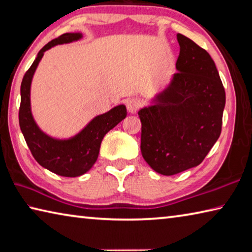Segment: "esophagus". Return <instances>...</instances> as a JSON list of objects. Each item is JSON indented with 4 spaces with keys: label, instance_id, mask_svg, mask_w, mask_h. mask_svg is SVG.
<instances>
[{
    "label": "esophagus",
    "instance_id": "obj_1",
    "mask_svg": "<svg viewBox=\"0 0 252 252\" xmlns=\"http://www.w3.org/2000/svg\"><path fill=\"white\" fill-rule=\"evenodd\" d=\"M140 105H142V104H140L139 99H137V98H130V99L127 100L126 107H127V109H128V112L130 114H135L139 109Z\"/></svg>",
    "mask_w": 252,
    "mask_h": 252
}]
</instances>
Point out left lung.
Wrapping results in <instances>:
<instances>
[{"mask_svg":"<svg viewBox=\"0 0 252 252\" xmlns=\"http://www.w3.org/2000/svg\"><path fill=\"white\" fill-rule=\"evenodd\" d=\"M177 73L153 105L138 112L140 151L158 174L171 176L205 159L221 133L226 93L208 52L177 34Z\"/></svg>","mask_w":252,"mask_h":252,"instance_id":"8db88e82","label":"left lung"}]
</instances>
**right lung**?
<instances>
[{"label":"right lung","instance_id":"1","mask_svg":"<svg viewBox=\"0 0 252 252\" xmlns=\"http://www.w3.org/2000/svg\"><path fill=\"white\" fill-rule=\"evenodd\" d=\"M79 38H82L81 33H65L47 43L38 52L21 84L19 122L25 142L39 165L64 177H77L87 173L97 160L104 136L127 115L125 106L118 105L107 113L93 118L77 135L68 139L53 138L36 125L31 110V83L39 61L44 52L51 47L78 41Z\"/></svg>","mask_w":252,"mask_h":252}]
</instances>
